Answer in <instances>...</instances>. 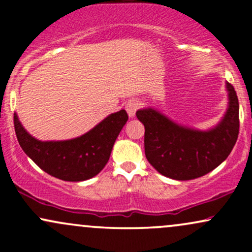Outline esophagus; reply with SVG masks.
Wrapping results in <instances>:
<instances>
[{"mask_svg": "<svg viewBox=\"0 0 252 252\" xmlns=\"http://www.w3.org/2000/svg\"><path fill=\"white\" fill-rule=\"evenodd\" d=\"M137 109H138L137 102H129L126 105V112H128V116L130 118L135 117V114H136V111H137Z\"/></svg>", "mask_w": 252, "mask_h": 252, "instance_id": "esophagus-1", "label": "esophagus"}]
</instances>
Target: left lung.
Returning <instances> with one entry per match:
<instances>
[{
	"mask_svg": "<svg viewBox=\"0 0 252 252\" xmlns=\"http://www.w3.org/2000/svg\"><path fill=\"white\" fill-rule=\"evenodd\" d=\"M228 104L220 122L209 130L175 123L158 110L136 111L144 126V153L160 174L174 180H192L224 162L239 132V104L233 86L226 83Z\"/></svg>",
	"mask_w": 252,
	"mask_h": 252,
	"instance_id": "left-lung-1",
	"label": "left lung"
}]
</instances>
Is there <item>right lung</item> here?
<instances>
[{
    "label": "right lung",
    "mask_w": 252,
    "mask_h": 252,
    "mask_svg": "<svg viewBox=\"0 0 252 252\" xmlns=\"http://www.w3.org/2000/svg\"><path fill=\"white\" fill-rule=\"evenodd\" d=\"M128 121L126 110L109 115L79 137L40 141L28 134L14 114L19 144L42 170L63 181H84L96 176L108 163L112 147Z\"/></svg>",
    "instance_id": "right-lung-1"
}]
</instances>
